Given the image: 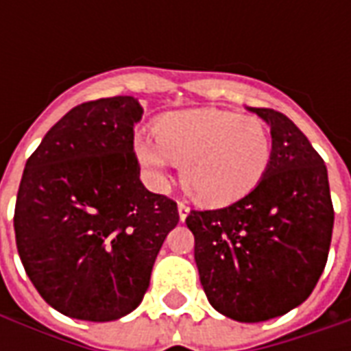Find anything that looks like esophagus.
<instances>
[{"label": "esophagus", "mask_w": 351, "mask_h": 351, "mask_svg": "<svg viewBox=\"0 0 351 351\" xmlns=\"http://www.w3.org/2000/svg\"><path fill=\"white\" fill-rule=\"evenodd\" d=\"M188 214H190V206L186 205V203H178V216H180V220H186Z\"/></svg>", "instance_id": "1"}]
</instances>
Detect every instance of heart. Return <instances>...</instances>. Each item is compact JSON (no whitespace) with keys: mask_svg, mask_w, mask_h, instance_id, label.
<instances>
[{"mask_svg":"<svg viewBox=\"0 0 351 351\" xmlns=\"http://www.w3.org/2000/svg\"><path fill=\"white\" fill-rule=\"evenodd\" d=\"M271 137L261 120L220 108L163 116L154 133H138L133 152L154 184L180 165V184L208 206L241 201L258 188L271 163Z\"/></svg>","mask_w":351,"mask_h":351,"instance_id":"b5f03b06","label":"heart"}]
</instances>
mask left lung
<instances>
[{
	"label": "left lung",
	"instance_id": "left-lung-1",
	"mask_svg": "<svg viewBox=\"0 0 351 351\" xmlns=\"http://www.w3.org/2000/svg\"><path fill=\"white\" fill-rule=\"evenodd\" d=\"M271 125V163L258 188L218 210H191L195 263L223 316L258 324L308 299L327 263L335 210L322 156L286 114L246 107Z\"/></svg>",
	"mask_w": 351,
	"mask_h": 351
}]
</instances>
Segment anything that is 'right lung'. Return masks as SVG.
<instances>
[{
  "label": "right lung",
  "instance_id": "right-lung-1",
  "mask_svg": "<svg viewBox=\"0 0 351 351\" xmlns=\"http://www.w3.org/2000/svg\"><path fill=\"white\" fill-rule=\"evenodd\" d=\"M141 118L131 95L82 103L50 128L24 167L19 256L43 299L75 319L112 322L137 308L178 223L175 201L138 178Z\"/></svg>",
  "mask_w": 351,
  "mask_h": 351
}]
</instances>
